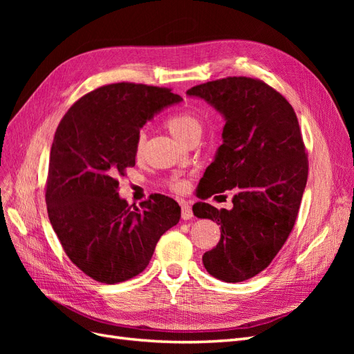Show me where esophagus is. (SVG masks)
Listing matches in <instances>:
<instances>
[{
  "label": "esophagus",
  "instance_id": "1",
  "mask_svg": "<svg viewBox=\"0 0 354 354\" xmlns=\"http://www.w3.org/2000/svg\"><path fill=\"white\" fill-rule=\"evenodd\" d=\"M192 217H194V212H192L190 205H189V203L183 202V203H181V218L190 220Z\"/></svg>",
  "mask_w": 354,
  "mask_h": 354
}]
</instances>
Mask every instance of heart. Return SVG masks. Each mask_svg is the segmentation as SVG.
<instances>
[{"label":"heart","instance_id":"heart-1","mask_svg":"<svg viewBox=\"0 0 354 354\" xmlns=\"http://www.w3.org/2000/svg\"><path fill=\"white\" fill-rule=\"evenodd\" d=\"M165 125L168 128V131L173 134V137H176L177 140L181 143H183L190 136L202 133V120L195 112H192V111H183V112H178V113L168 116L165 121ZM143 142H145V136L138 134L137 142H136V152L137 153L142 152ZM176 189L185 190L186 185L180 181V183H176Z\"/></svg>","mask_w":354,"mask_h":354}]
</instances>
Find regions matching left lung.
<instances>
[{
  "label": "left lung",
  "mask_w": 354,
  "mask_h": 354,
  "mask_svg": "<svg viewBox=\"0 0 354 354\" xmlns=\"http://www.w3.org/2000/svg\"><path fill=\"white\" fill-rule=\"evenodd\" d=\"M224 120L223 143L201 183L203 198L233 190V207L194 205L220 224L221 238L203 254L207 272L236 283L263 272L291 233L307 183V156L292 106L260 80L230 77L186 93Z\"/></svg>",
  "instance_id": "left-lung-1"
}]
</instances>
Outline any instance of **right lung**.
I'll list each match as a JSON object with an SVG mask.
<instances>
[{"mask_svg": "<svg viewBox=\"0 0 354 354\" xmlns=\"http://www.w3.org/2000/svg\"><path fill=\"white\" fill-rule=\"evenodd\" d=\"M168 88L120 82L85 94L60 121L50 151L48 218L71 261L102 283L142 273L162 234L178 223V203L152 195L143 209L118 194V176L136 165L143 125L180 103Z\"/></svg>", "mask_w": 354, "mask_h": 354, "instance_id": "obj_1", "label": "right lung"}]
</instances>
